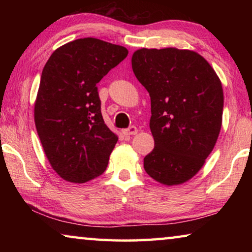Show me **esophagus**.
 Returning <instances> with one entry per match:
<instances>
[{"mask_svg": "<svg viewBox=\"0 0 252 252\" xmlns=\"http://www.w3.org/2000/svg\"><path fill=\"white\" fill-rule=\"evenodd\" d=\"M122 133L125 135H134V134L138 133V129H136V126H131L127 127V129L122 130Z\"/></svg>", "mask_w": 252, "mask_h": 252, "instance_id": "1", "label": "esophagus"}]
</instances>
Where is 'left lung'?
I'll list each match as a JSON object with an SVG mask.
<instances>
[{
    "mask_svg": "<svg viewBox=\"0 0 252 252\" xmlns=\"http://www.w3.org/2000/svg\"><path fill=\"white\" fill-rule=\"evenodd\" d=\"M132 70L151 99L155 148L146 172L164 186H179L199 172L222 125L223 90L216 71L194 51L140 49Z\"/></svg>",
    "mask_w": 252,
    "mask_h": 252,
    "instance_id": "obj_1",
    "label": "left lung"
}]
</instances>
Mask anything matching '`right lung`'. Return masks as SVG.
I'll list each match as a JSON object with an SVG mask.
<instances>
[{"label": "right lung", "instance_id": "1", "mask_svg": "<svg viewBox=\"0 0 252 252\" xmlns=\"http://www.w3.org/2000/svg\"><path fill=\"white\" fill-rule=\"evenodd\" d=\"M125 46L84 37L60 46L42 71L34 121L51 167L84 183L105 171L118 135L104 123L96 84L127 55Z\"/></svg>", "mask_w": 252, "mask_h": 252}]
</instances>
